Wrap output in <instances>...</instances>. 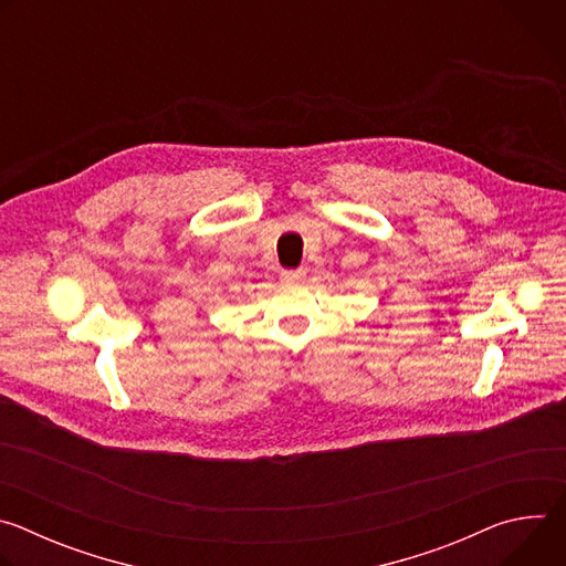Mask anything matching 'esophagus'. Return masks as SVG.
Here are the masks:
<instances>
[{
    "instance_id": "34e87169",
    "label": "esophagus",
    "mask_w": 566,
    "mask_h": 566,
    "mask_svg": "<svg viewBox=\"0 0 566 566\" xmlns=\"http://www.w3.org/2000/svg\"><path fill=\"white\" fill-rule=\"evenodd\" d=\"M280 277L284 282H300L304 277V269H291V271H282Z\"/></svg>"
}]
</instances>
